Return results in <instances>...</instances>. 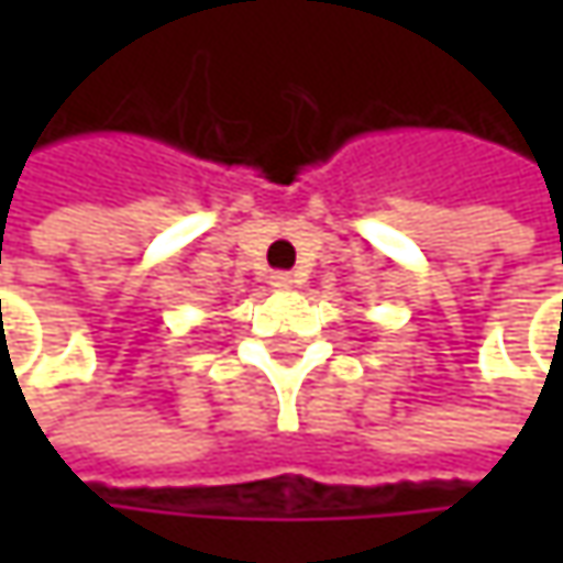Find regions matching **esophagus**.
<instances>
[{"label":"esophagus","instance_id":"obj_1","mask_svg":"<svg viewBox=\"0 0 563 563\" xmlns=\"http://www.w3.org/2000/svg\"><path fill=\"white\" fill-rule=\"evenodd\" d=\"M291 272H272V288H291Z\"/></svg>","mask_w":563,"mask_h":563}]
</instances>
